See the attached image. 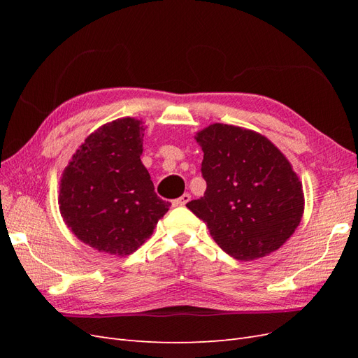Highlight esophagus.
Wrapping results in <instances>:
<instances>
[{"instance_id":"obj_1","label":"esophagus","mask_w":358,"mask_h":358,"mask_svg":"<svg viewBox=\"0 0 358 358\" xmlns=\"http://www.w3.org/2000/svg\"><path fill=\"white\" fill-rule=\"evenodd\" d=\"M189 200H191V196H189L188 192H185V194H183V196H180L179 199L173 200V206H176V208H180V206H185Z\"/></svg>"}]
</instances>
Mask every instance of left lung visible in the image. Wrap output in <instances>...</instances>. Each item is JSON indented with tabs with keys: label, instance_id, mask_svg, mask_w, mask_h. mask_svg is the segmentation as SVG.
<instances>
[{
	"label": "left lung",
	"instance_id": "obj_1",
	"mask_svg": "<svg viewBox=\"0 0 358 358\" xmlns=\"http://www.w3.org/2000/svg\"><path fill=\"white\" fill-rule=\"evenodd\" d=\"M196 138L208 187L187 208L236 259L276 251L297 229L305 201L288 159L264 136L241 127L213 124Z\"/></svg>",
	"mask_w": 358,
	"mask_h": 358
}]
</instances>
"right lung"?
<instances>
[{"label": "right lung", "mask_w": 358, "mask_h": 358, "mask_svg": "<svg viewBox=\"0 0 358 358\" xmlns=\"http://www.w3.org/2000/svg\"><path fill=\"white\" fill-rule=\"evenodd\" d=\"M143 131L142 122L133 117L99 128L62 175V218L78 239L100 252H134L170 208L155 194L140 161Z\"/></svg>", "instance_id": "1"}]
</instances>
